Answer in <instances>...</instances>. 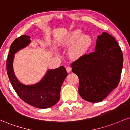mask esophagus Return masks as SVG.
Here are the masks:
<instances>
[{"label": "esophagus", "instance_id": "esophagus-1", "mask_svg": "<svg viewBox=\"0 0 130 130\" xmlns=\"http://www.w3.org/2000/svg\"><path fill=\"white\" fill-rule=\"evenodd\" d=\"M66 71L68 72H70L72 71V68L69 66H67L66 68Z\"/></svg>", "mask_w": 130, "mask_h": 130}]
</instances>
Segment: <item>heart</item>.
I'll return each mask as SVG.
<instances>
[{
  "instance_id": "1",
  "label": "heart",
  "mask_w": 130,
  "mask_h": 130,
  "mask_svg": "<svg viewBox=\"0 0 130 130\" xmlns=\"http://www.w3.org/2000/svg\"><path fill=\"white\" fill-rule=\"evenodd\" d=\"M82 31L76 29L68 34L62 44L70 47L68 56L72 60H77L86 55L92 44V38L87 34H82Z\"/></svg>"
}]
</instances>
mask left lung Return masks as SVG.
I'll list each match as a JSON object with an SVG mask.
<instances>
[{"instance_id": "left-lung-1", "label": "left lung", "mask_w": 130, "mask_h": 130, "mask_svg": "<svg viewBox=\"0 0 130 130\" xmlns=\"http://www.w3.org/2000/svg\"><path fill=\"white\" fill-rule=\"evenodd\" d=\"M123 54L118 43L108 33L98 37L94 51L71 64L79 78V93L91 102H101L117 87L123 67Z\"/></svg>"}]
</instances>
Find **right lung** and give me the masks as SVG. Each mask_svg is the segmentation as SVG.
I'll return each mask as SVG.
<instances>
[{
	"instance_id": "1",
	"label": "right lung",
	"mask_w": 130,
	"mask_h": 130,
	"mask_svg": "<svg viewBox=\"0 0 130 130\" xmlns=\"http://www.w3.org/2000/svg\"><path fill=\"white\" fill-rule=\"evenodd\" d=\"M31 37L23 35L17 38L10 47L6 60V71L9 81L17 95L24 102L39 108L52 107L60 99L62 83L68 76L64 66L49 70L40 82L31 86L20 83L14 75L12 69L14 54L20 49L26 47L31 42Z\"/></svg>"
}]
</instances>
